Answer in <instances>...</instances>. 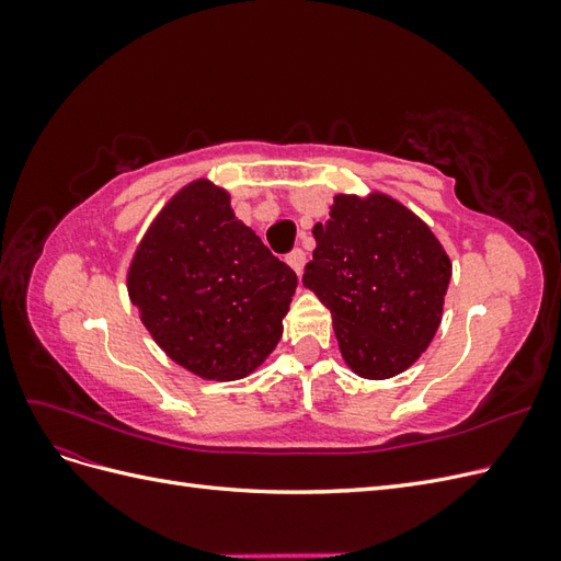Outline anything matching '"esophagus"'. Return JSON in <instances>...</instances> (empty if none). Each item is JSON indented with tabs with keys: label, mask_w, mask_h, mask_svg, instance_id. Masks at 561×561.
Listing matches in <instances>:
<instances>
[{
	"label": "esophagus",
	"mask_w": 561,
	"mask_h": 561,
	"mask_svg": "<svg viewBox=\"0 0 561 561\" xmlns=\"http://www.w3.org/2000/svg\"><path fill=\"white\" fill-rule=\"evenodd\" d=\"M285 262L293 266V271L297 276H301V271H304V264H307V252H304L301 248H295L290 254H287L285 257Z\"/></svg>",
	"instance_id": "1"
}]
</instances>
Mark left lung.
Segmentation results:
<instances>
[{
	"label": "left lung",
	"instance_id": "1",
	"mask_svg": "<svg viewBox=\"0 0 561 561\" xmlns=\"http://www.w3.org/2000/svg\"><path fill=\"white\" fill-rule=\"evenodd\" d=\"M313 239L301 280L330 309L346 365L365 379L414 365L439 328L451 278L435 233L390 196L339 194Z\"/></svg>",
	"mask_w": 561,
	"mask_h": 561
}]
</instances>
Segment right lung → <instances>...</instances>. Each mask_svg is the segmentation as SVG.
<instances>
[{
  "mask_svg": "<svg viewBox=\"0 0 561 561\" xmlns=\"http://www.w3.org/2000/svg\"><path fill=\"white\" fill-rule=\"evenodd\" d=\"M297 274L208 180L178 192L135 250L128 295L154 342L203 379L233 381L276 348Z\"/></svg>",
  "mask_w": 561,
  "mask_h": 561,
  "instance_id": "1",
  "label": "right lung"
}]
</instances>
